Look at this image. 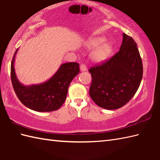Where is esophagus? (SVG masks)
I'll return each mask as SVG.
<instances>
[{"instance_id": "1", "label": "esophagus", "mask_w": 160, "mask_h": 160, "mask_svg": "<svg viewBox=\"0 0 160 160\" xmlns=\"http://www.w3.org/2000/svg\"><path fill=\"white\" fill-rule=\"evenodd\" d=\"M80 69L81 71H86L87 70V66L85 65V64H80Z\"/></svg>"}]
</instances>
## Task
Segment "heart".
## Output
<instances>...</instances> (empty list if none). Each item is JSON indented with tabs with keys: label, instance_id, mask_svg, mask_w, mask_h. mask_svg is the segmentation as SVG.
<instances>
[{
	"label": "heart",
	"instance_id": "obj_1",
	"mask_svg": "<svg viewBox=\"0 0 160 160\" xmlns=\"http://www.w3.org/2000/svg\"><path fill=\"white\" fill-rule=\"evenodd\" d=\"M104 37H96L90 39L87 42L89 48L93 49L91 58L95 62H102L108 58L113 52V46L110 42H104Z\"/></svg>",
	"mask_w": 160,
	"mask_h": 160
}]
</instances>
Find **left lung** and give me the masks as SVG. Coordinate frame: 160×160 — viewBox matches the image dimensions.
<instances>
[{"mask_svg":"<svg viewBox=\"0 0 160 160\" xmlns=\"http://www.w3.org/2000/svg\"><path fill=\"white\" fill-rule=\"evenodd\" d=\"M91 99L108 110L123 107L137 92L143 75V66L137 44L123 33L120 51L107 61L90 68Z\"/></svg>","mask_w":160,"mask_h":160,"instance_id":"obj_1","label":"left lung"}]
</instances>
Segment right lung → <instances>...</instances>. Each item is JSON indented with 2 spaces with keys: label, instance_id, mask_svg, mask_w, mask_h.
<instances>
[{
  "label": "right lung",
  "instance_id": "right-lung-1",
  "mask_svg": "<svg viewBox=\"0 0 160 160\" xmlns=\"http://www.w3.org/2000/svg\"><path fill=\"white\" fill-rule=\"evenodd\" d=\"M11 64V79L17 97L25 107L38 112L58 110L66 100L68 88L71 81L80 72L79 64H62L56 73L46 82L25 86L19 82L14 69L16 53Z\"/></svg>",
  "mask_w": 160,
  "mask_h": 160
}]
</instances>
